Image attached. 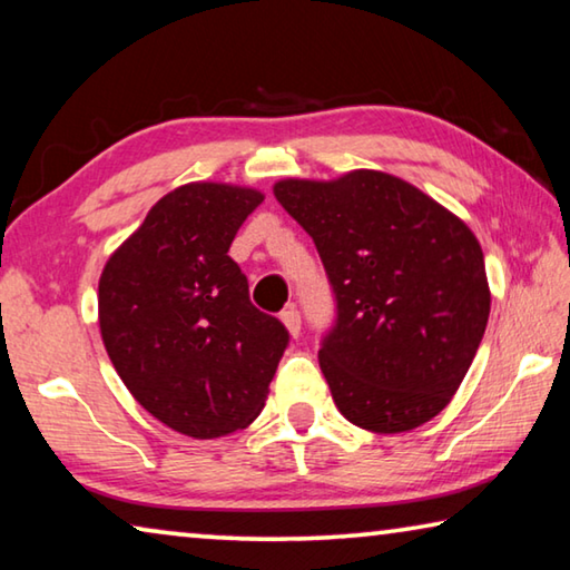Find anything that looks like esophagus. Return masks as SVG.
<instances>
[{
  "label": "esophagus",
  "mask_w": 570,
  "mask_h": 570,
  "mask_svg": "<svg viewBox=\"0 0 570 570\" xmlns=\"http://www.w3.org/2000/svg\"><path fill=\"white\" fill-rule=\"evenodd\" d=\"M282 324L286 327V332L292 334V337H299V332H302V317H299V312H296V306H286V309L282 312Z\"/></svg>",
  "instance_id": "esophagus-1"
}]
</instances>
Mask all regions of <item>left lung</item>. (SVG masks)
Listing matches in <instances>:
<instances>
[{
  "label": "left lung",
  "mask_w": 570,
  "mask_h": 570,
  "mask_svg": "<svg viewBox=\"0 0 570 570\" xmlns=\"http://www.w3.org/2000/svg\"><path fill=\"white\" fill-rule=\"evenodd\" d=\"M274 195L312 236L337 296L320 350L334 405L373 433L423 426L459 391L490 320L472 228L381 169L286 177Z\"/></svg>",
  "instance_id": "left-lung-1"
}]
</instances>
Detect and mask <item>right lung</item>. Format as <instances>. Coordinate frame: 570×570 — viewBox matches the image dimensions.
<instances>
[{
	"label": "right lung",
	"mask_w": 570,
	"mask_h": 570,
	"mask_svg": "<svg viewBox=\"0 0 570 570\" xmlns=\"http://www.w3.org/2000/svg\"><path fill=\"white\" fill-rule=\"evenodd\" d=\"M264 203L256 187L187 183L151 205L98 278L116 373L157 421L218 439L258 419L288 334L248 299L228 248Z\"/></svg>",
	"instance_id": "obj_1"
}]
</instances>
